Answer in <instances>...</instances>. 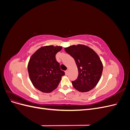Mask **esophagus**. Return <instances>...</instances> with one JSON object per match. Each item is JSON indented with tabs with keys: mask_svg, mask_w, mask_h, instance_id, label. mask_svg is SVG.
Returning <instances> with one entry per match:
<instances>
[{
	"mask_svg": "<svg viewBox=\"0 0 130 130\" xmlns=\"http://www.w3.org/2000/svg\"><path fill=\"white\" fill-rule=\"evenodd\" d=\"M65 74L66 75H67L68 74V70H66L65 71Z\"/></svg>",
	"mask_w": 130,
	"mask_h": 130,
	"instance_id": "34e87169",
	"label": "esophagus"
}]
</instances>
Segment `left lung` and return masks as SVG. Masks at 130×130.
I'll return each instance as SVG.
<instances>
[{
    "label": "left lung",
    "mask_w": 130,
    "mask_h": 130,
    "mask_svg": "<svg viewBox=\"0 0 130 130\" xmlns=\"http://www.w3.org/2000/svg\"><path fill=\"white\" fill-rule=\"evenodd\" d=\"M64 50L74 58L77 67V78L72 81L74 87L81 92H88L95 87L103 70L97 54L88 46L81 44L70 46Z\"/></svg>",
    "instance_id": "8db88e82"
}]
</instances>
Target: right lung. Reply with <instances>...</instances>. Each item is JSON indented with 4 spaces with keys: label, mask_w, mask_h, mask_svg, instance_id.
I'll return each instance as SVG.
<instances>
[{
    "label": "right lung",
    "mask_w": 130,
    "mask_h": 130,
    "mask_svg": "<svg viewBox=\"0 0 130 130\" xmlns=\"http://www.w3.org/2000/svg\"><path fill=\"white\" fill-rule=\"evenodd\" d=\"M61 49V46H43L30 58L27 70L30 80L34 87L42 92L53 91L65 74L55 58L56 54Z\"/></svg>",
    "instance_id": "right-lung-1"
}]
</instances>
